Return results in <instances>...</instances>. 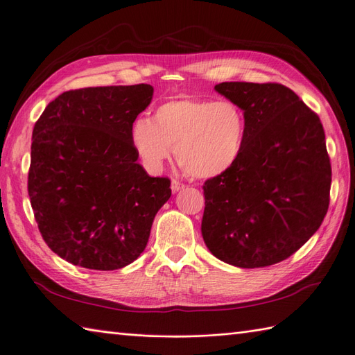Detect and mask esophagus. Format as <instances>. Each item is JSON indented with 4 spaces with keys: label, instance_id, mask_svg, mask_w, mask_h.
I'll list each match as a JSON object with an SVG mask.
<instances>
[{
    "label": "esophagus",
    "instance_id": "1",
    "mask_svg": "<svg viewBox=\"0 0 355 355\" xmlns=\"http://www.w3.org/2000/svg\"><path fill=\"white\" fill-rule=\"evenodd\" d=\"M184 188H185V185H184V184H180L179 180H176V179L171 180V191H173V192H178V191L184 189Z\"/></svg>",
    "mask_w": 355,
    "mask_h": 355
}]
</instances>
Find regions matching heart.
<instances>
[{"mask_svg": "<svg viewBox=\"0 0 355 355\" xmlns=\"http://www.w3.org/2000/svg\"><path fill=\"white\" fill-rule=\"evenodd\" d=\"M245 130L244 112L232 101L180 96L159 103L153 121L136 120L130 139L151 171L163 167L175 145V157L187 173L210 179L237 163Z\"/></svg>", "mask_w": 355, "mask_h": 355, "instance_id": "heart-1", "label": "heart"}]
</instances>
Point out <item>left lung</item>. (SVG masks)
Returning a JSON list of instances; mask_svg holds the SVG:
<instances>
[{"mask_svg": "<svg viewBox=\"0 0 355 355\" xmlns=\"http://www.w3.org/2000/svg\"><path fill=\"white\" fill-rule=\"evenodd\" d=\"M245 116L243 151L204 182L201 234L218 259L240 268L282 262L323 222L331 166L318 115L278 83H220Z\"/></svg>", "mask_w": 355, "mask_h": 355, "instance_id": "left-lung-1", "label": "left lung"}]
</instances>
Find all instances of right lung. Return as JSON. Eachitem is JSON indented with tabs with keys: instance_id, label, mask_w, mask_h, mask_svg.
<instances>
[{
	"instance_id": "add662e5",
	"label": "right lung",
	"mask_w": 355,
	"mask_h": 355,
	"mask_svg": "<svg viewBox=\"0 0 355 355\" xmlns=\"http://www.w3.org/2000/svg\"><path fill=\"white\" fill-rule=\"evenodd\" d=\"M149 84L62 93L32 132L28 194L42 240L62 259L114 271L145 250L170 179L137 163L130 132Z\"/></svg>"
}]
</instances>
